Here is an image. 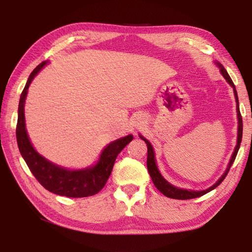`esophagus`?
<instances>
[{
	"label": "esophagus",
	"mask_w": 252,
	"mask_h": 252,
	"mask_svg": "<svg viewBox=\"0 0 252 252\" xmlns=\"http://www.w3.org/2000/svg\"><path fill=\"white\" fill-rule=\"evenodd\" d=\"M143 125H144V122H142V121H139L138 123H135V126L138 127V129H141L142 126H143Z\"/></svg>",
	"instance_id": "34e87169"
}]
</instances>
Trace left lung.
I'll use <instances>...</instances> for the list:
<instances>
[{"mask_svg":"<svg viewBox=\"0 0 252 252\" xmlns=\"http://www.w3.org/2000/svg\"><path fill=\"white\" fill-rule=\"evenodd\" d=\"M217 65L220 68V71L222 76L225 77V79L229 82V85L234 88V93H235V97H236V102H237V112H238V140H237V145H236V149H235V152L232 153V157L230 158V162L228 164V167L226 172L223 173V175L219 178V180L216 182V184H214L212 187H209L208 189H205V190H200V191H194V190H187V189H177V187L171 185L170 183H167L164 178L162 177L161 174H159L158 167H157V164H155V158H154V151L152 145H151L150 142L144 139L143 136L140 135V138L143 140L146 145H148V161H146V164H148V171L150 173V176L152 178V181L154 183V185L157 189L161 191L163 195H165L166 197H170V198H174V199H191V198H197L200 197V196H203L205 194L209 193L210 190H213L214 189H216V187L220 184V183L225 180V177L227 176L228 172H229L230 167L232 165V163H234L235 158L237 157V153H238V150L240 148V143H241V139H242V118H241V113L239 110V101H238V94H237V91H236V87L234 85V82H232L230 76L228 75V72L226 71L225 68H223L220 63H217Z\"/></svg>","mask_w":252,"mask_h":252,"instance_id":"obj_1","label":"left lung"}]
</instances>
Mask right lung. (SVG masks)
<instances>
[{"mask_svg": "<svg viewBox=\"0 0 252 252\" xmlns=\"http://www.w3.org/2000/svg\"><path fill=\"white\" fill-rule=\"evenodd\" d=\"M47 62L35 68L30 75L24 90L21 94L18 104V118L16 125V140L23 158L29 166L30 171L35 176L39 184L54 194L66 196V197H88L99 193L106 185L109 176L119 153L133 140V135H127L113 141L103 150L99 162L95 166L80 171H69L48 162L42 155H39L32 146L25 130L24 103L27 89L34 79L36 74L46 65Z\"/></svg>", "mask_w": 252, "mask_h": 252, "instance_id": "add662e5", "label": "right lung"}]
</instances>
